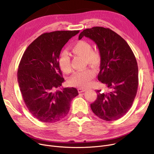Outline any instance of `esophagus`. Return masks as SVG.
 Wrapping results in <instances>:
<instances>
[{
    "label": "esophagus",
    "mask_w": 154,
    "mask_h": 154,
    "mask_svg": "<svg viewBox=\"0 0 154 154\" xmlns=\"http://www.w3.org/2000/svg\"><path fill=\"white\" fill-rule=\"evenodd\" d=\"M86 90L85 89H83V88H78V91L79 93H82V92L85 91Z\"/></svg>",
    "instance_id": "34e87169"
}]
</instances>
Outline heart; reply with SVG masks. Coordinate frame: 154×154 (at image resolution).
<instances>
[{
    "label": "heart",
    "instance_id": "1",
    "mask_svg": "<svg viewBox=\"0 0 154 154\" xmlns=\"http://www.w3.org/2000/svg\"><path fill=\"white\" fill-rule=\"evenodd\" d=\"M91 45L85 41H79L71 47L70 50L74 54L84 57L86 63L92 66H97L101 63V55L97 51L92 50ZM59 65L60 69L64 73L71 72L70 58L66 51H63L59 58ZM95 75L94 69H87L77 71L69 79V83L71 86L79 88H86L89 86L90 82Z\"/></svg>",
    "mask_w": 154,
    "mask_h": 154
}]
</instances>
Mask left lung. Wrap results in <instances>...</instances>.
<instances>
[{"instance_id": "left-lung-1", "label": "left lung", "mask_w": 154, "mask_h": 154, "mask_svg": "<svg viewBox=\"0 0 154 154\" xmlns=\"http://www.w3.org/2000/svg\"><path fill=\"white\" fill-rule=\"evenodd\" d=\"M89 38L97 45L101 55L98 79L109 91H96L97 98L90 105L95 115L106 121L123 116L136 97L139 79L136 59L126 41L109 28L95 26L84 29L79 36Z\"/></svg>"}]
</instances>
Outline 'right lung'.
I'll list each match as a JSON object with an SVG mask.
<instances>
[{
	"label": "right lung",
	"mask_w": 154,
	"mask_h": 154,
	"mask_svg": "<svg viewBox=\"0 0 154 154\" xmlns=\"http://www.w3.org/2000/svg\"><path fill=\"white\" fill-rule=\"evenodd\" d=\"M79 30L56 31L40 35L23 54L17 72L18 82L29 111L39 121L54 123L68 113L78 95L75 88L58 90L64 79L59 65L60 51Z\"/></svg>",
	"instance_id": "add662e5"
}]
</instances>
